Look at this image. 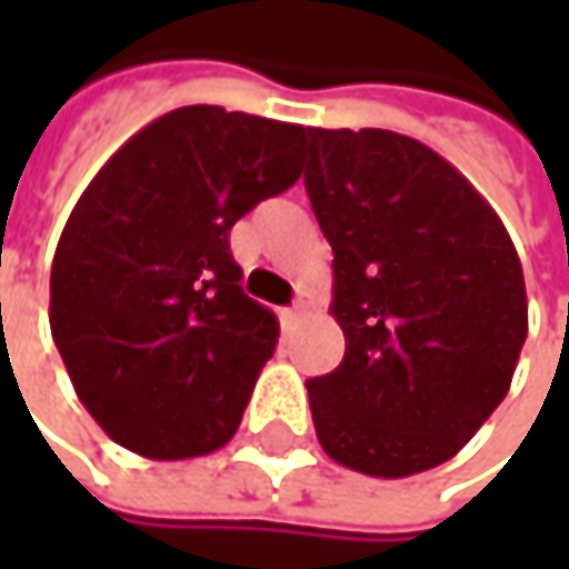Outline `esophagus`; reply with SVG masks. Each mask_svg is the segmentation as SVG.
Returning <instances> with one entry per match:
<instances>
[{"instance_id": "esophagus-1", "label": "esophagus", "mask_w": 569, "mask_h": 569, "mask_svg": "<svg viewBox=\"0 0 569 569\" xmlns=\"http://www.w3.org/2000/svg\"><path fill=\"white\" fill-rule=\"evenodd\" d=\"M306 306H309V302H306V299L299 296V299H296V302H292L289 309H283V319H286V322L292 326V322H296V319H299V316L306 312Z\"/></svg>"}]
</instances>
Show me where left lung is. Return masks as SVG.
Wrapping results in <instances>:
<instances>
[{"label":"left lung","instance_id":"1","mask_svg":"<svg viewBox=\"0 0 569 569\" xmlns=\"http://www.w3.org/2000/svg\"><path fill=\"white\" fill-rule=\"evenodd\" d=\"M306 193L332 247L346 356L309 379L322 451L372 478L455 458L511 389L523 270L491 203L396 131L309 128Z\"/></svg>","mask_w":569,"mask_h":569}]
</instances>
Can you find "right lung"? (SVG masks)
I'll list each match as a JSON object with an SVG mask.
<instances>
[{
    "mask_svg": "<svg viewBox=\"0 0 569 569\" xmlns=\"http://www.w3.org/2000/svg\"><path fill=\"white\" fill-rule=\"evenodd\" d=\"M302 141V124L190 104L78 197L49 322L81 405L121 448L180 461L233 438L280 322L243 292L230 230L299 180Z\"/></svg>",
    "mask_w": 569,
    "mask_h": 569,
    "instance_id": "right-lung-1",
    "label": "right lung"
}]
</instances>
